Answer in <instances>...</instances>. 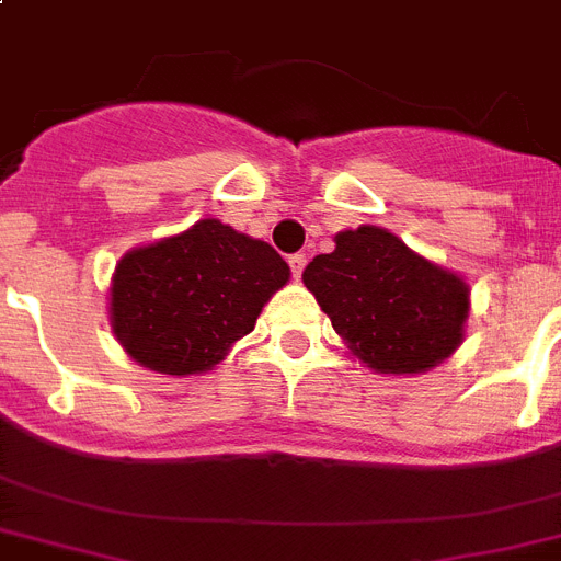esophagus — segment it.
Here are the masks:
<instances>
[{
	"label": "esophagus",
	"mask_w": 561,
	"mask_h": 561,
	"mask_svg": "<svg viewBox=\"0 0 561 561\" xmlns=\"http://www.w3.org/2000/svg\"><path fill=\"white\" fill-rule=\"evenodd\" d=\"M287 265H290V274H294V279H299L301 271H305V265H308V256H305V253H294V256H287Z\"/></svg>",
	"instance_id": "1"
}]
</instances>
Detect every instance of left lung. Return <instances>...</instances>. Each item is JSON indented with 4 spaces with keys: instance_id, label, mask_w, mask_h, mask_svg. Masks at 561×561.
<instances>
[{
    "instance_id": "1",
    "label": "left lung",
    "mask_w": 561,
    "mask_h": 561,
    "mask_svg": "<svg viewBox=\"0 0 561 561\" xmlns=\"http://www.w3.org/2000/svg\"><path fill=\"white\" fill-rule=\"evenodd\" d=\"M301 282L353 355L378 373H426L462 341L469 285L375 226L335 233Z\"/></svg>"
}]
</instances>
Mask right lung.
<instances>
[{
    "mask_svg": "<svg viewBox=\"0 0 561 561\" xmlns=\"http://www.w3.org/2000/svg\"><path fill=\"white\" fill-rule=\"evenodd\" d=\"M290 267L262 240L199 220L188 231L129 251L112 276V330L154 373L194 375L248 335Z\"/></svg>",
    "mask_w": 561,
    "mask_h": 561,
    "instance_id": "add662e5",
    "label": "right lung"
}]
</instances>
